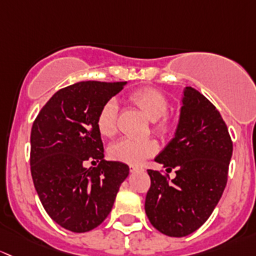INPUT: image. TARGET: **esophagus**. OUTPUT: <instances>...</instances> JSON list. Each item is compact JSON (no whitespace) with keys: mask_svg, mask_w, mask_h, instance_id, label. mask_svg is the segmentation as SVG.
<instances>
[{"mask_svg":"<svg viewBox=\"0 0 256 256\" xmlns=\"http://www.w3.org/2000/svg\"><path fill=\"white\" fill-rule=\"evenodd\" d=\"M136 171H144V168L142 166H130V172H136Z\"/></svg>","mask_w":256,"mask_h":256,"instance_id":"34e87169","label":"esophagus"}]
</instances>
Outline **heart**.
Returning <instances> with one entry per match:
<instances>
[{"instance_id": "obj_1", "label": "heart", "mask_w": 256, "mask_h": 256, "mask_svg": "<svg viewBox=\"0 0 256 256\" xmlns=\"http://www.w3.org/2000/svg\"><path fill=\"white\" fill-rule=\"evenodd\" d=\"M132 104H136L144 116L152 122V130L162 136H166L175 128V120L168 114V100L160 90L143 88L134 91L129 96ZM118 104L116 100H108L97 113L96 126L100 133L106 138H112L117 133ZM158 146L152 139L123 138L110 146L108 154L113 160L129 165H139L154 155Z\"/></svg>"}]
</instances>
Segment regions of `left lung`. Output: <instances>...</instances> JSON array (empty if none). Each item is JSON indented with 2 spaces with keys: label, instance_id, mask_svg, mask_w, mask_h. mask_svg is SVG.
Masks as SVG:
<instances>
[{
  "label": "left lung",
  "instance_id": "8db88e82",
  "mask_svg": "<svg viewBox=\"0 0 256 256\" xmlns=\"http://www.w3.org/2000/svg\"><path fill=\"white\" fill-rule=\"evenodd\" d=\"M233 143L218 110L197 90L186 88L172 140L155 162L176 168L175 178L148 170L146 213L168 236H186L212 214L228 178Z\"/></svg>",
  "mask_w": 256,
  "mask_h": 256
}]
</instances>
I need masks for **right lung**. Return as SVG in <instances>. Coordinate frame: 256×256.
Instances as JSON below:
<instances>
[{"label":"right lung","mask_w":256,"mask_h":256,"mask_svg":"<svg viewBox=\"0 0 256 256\" xmlns=\"http://www.w3.org/2000/svg\"><path fill=\"white\" fill-rule=\"evenodd\" d=\"M127 82L81 81L59 90L30 132V172L44 210L68 230L85 233L106 220L129 166L104 160L97 113ZM88 160L99 165L84 168ZM96 164V163H95Z\"/></svg>","instance_id":"add662e5"}]
</instances>
